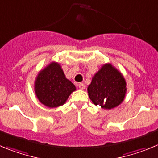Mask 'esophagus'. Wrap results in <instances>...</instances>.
Here are the masks:
<instances>
[{
  "instance_id": "1",
  "label": "esophagus",
  "mask_w": 158,
  "mask_h": 158,
  "mask_svg": "<svg viewBox=\"0 0 158 158\" xmlns=\"http://www.w3.org/2000/svg\"><path fill=\"white\" fill-rule=\"evenodd\" d=\"M78 86H79V88L80 89H83L85 88V85L83 84V83H79V84H78Z\"/></svg>"
}]
</instances>
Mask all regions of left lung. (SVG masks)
Segmentation results:
<instances>
[{
    "label": "left lung",
    "instance_id": "8db88e82",
    "mask_svg": "<svg viewBox=\"0 0 158 158\" xmlns=\"http://www.w3.org/2000/svg\"><path fill=\"white\" fill-rule=\"evenodd\" d=\"M126 86L123 75L111 64H106L93 76L87 91L95 106L111 109L122 103L127 91Z\"/></svg>",
    "mask_w": 158,
    "mask_h": 158
}]
</instances>
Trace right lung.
<instances>
[{"mask_svg":"<svg viewBox=\"0 0 158 158\" xmlns=\"http://www.w3.org/2000/svg\"><path fill=\"white\" fill-rule=\"evenodd\" d=\"M76 89L75 85L65 77L61 66L56 62H52L41 70L35 82L37 98L49 108L63 106Z\"/></svg>","mask_w":158,"mask_h":158,"instance_id":"right-lung-1","label":"right lung"}]
</instances>
